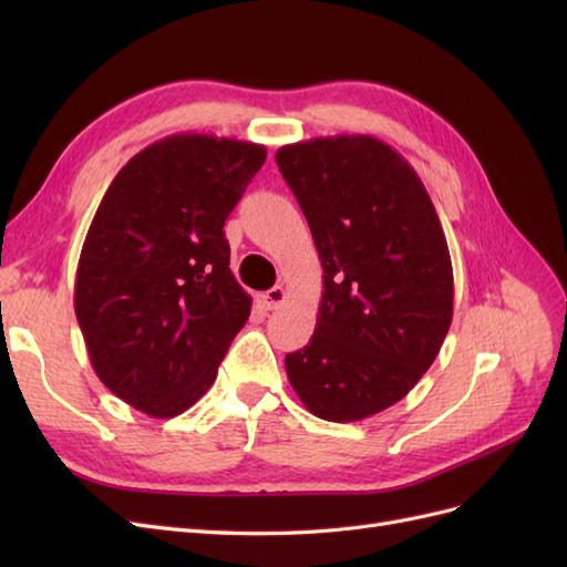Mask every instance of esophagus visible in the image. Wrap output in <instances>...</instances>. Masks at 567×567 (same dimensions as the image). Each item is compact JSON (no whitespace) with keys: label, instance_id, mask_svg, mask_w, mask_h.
Listing matches in <instances>:
<instances>
[{"label":"esophagus","instance_id":"34e87169","mask_svg":"<svg viewBox=\"0 0 567 567\" xmlns=\"http://www.w3.org/2000/svg\"><path fill=\"white\" fill-rule=\"evenodd\" d=\"M262 298H265L267 310H279V307L286 302L288 293H286V288H284V286H274V288H269V290H267V293H265Z\"/></svg>","mask_w":567,"mask_h":567}]
</instances>
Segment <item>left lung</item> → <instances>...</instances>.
Masks as SVG:
<instances>
[{"label": "left lung", "instance_id": "obj_1", "mask_svg": "<svg viewBox=\"0 0 567 567\" xmlns=\"http://www.w3.org/2000/svg\"><path fill=\"white\" fill-rule=\"evenodd\" d=\"M277 163L323 267L312 340L286 354L323 421L369 419L431 369L454 312L452 257L416 169L369 134L288 144Z\"/></svg>", "mask_w": 567, "mask_h": 567}]
</instances>
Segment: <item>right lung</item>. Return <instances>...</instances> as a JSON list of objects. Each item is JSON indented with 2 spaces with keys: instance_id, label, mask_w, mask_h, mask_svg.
I'll return each instance as SVG.
<instances>
[{
  "instance_id": "1",
  "label": "right lung",
  "mask_w": 567,
  "mask_h": 567,
  "mask_svg": "<svg viewBox=\"0 0 567 567\" xmlns=\"http://www.w3.org/2000/svg\"><path fill=\"white\" fill-rule=\"evenodd\" d=\"M267 148L184 132L146 146L101 198L75 274L90 362L153 419L194 406L217 379L252 298L229 269L225 221Z\"/></svg>"
}]
</instances>
